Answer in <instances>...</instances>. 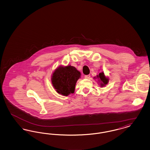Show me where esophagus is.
Here are the masks:
<instances>
[{
	"mask_svg": "<svg viewBox=\"0 0 150 150\" xmlns=\"http://www.w3.org/2000/svg\"><path fill=\"white\" fill-rule=\"evenodd\" d=\"M91 77V75H86L84 76V78L86 79H89V78Z\"/></svg>",
	"mask_w": 150,
	"mask_h": 150,
	"instance_id": "1",
	"label": "esophagus"
}]
</instances>
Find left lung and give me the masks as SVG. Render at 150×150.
Returning a JSON list of instances; mask_svg holds the SVG:
<instances>
[{
  "label": "left lung",
  "instance_id": "1",
  "mask_svg": "<svg viewBox=\"0 0 150 150\" xmlns=\"http://www.w3.org/2000/svg\"><path fill=\"white\" fill-rule=\"evenodd\" d=\"M97 78L98 79H100L99 80H100V82H101V84L100 86H105L106 85L107 83H108V79L106 78V76H105L104 75V73L103 72H100L99 74V75H97Z\"/></svg>",
  "mask_w": 150,
  "mask_h": 150
}]
</instances>
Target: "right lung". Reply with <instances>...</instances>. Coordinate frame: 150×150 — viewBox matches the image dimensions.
Wrapping results in <instances>:
<instances>
[{"label":"right lung","instance_id":"obj_1","mask_svg":"<svg viewBox=\"0 0 150 150\" xmlns=\"http://www.w3.org/2000/svg\"><path fill=\"white\" fill-rule=\"evenodd\" d=\"M80 75V72L74 66H60L53 72L52 83L57 93L67 96L74 92Z\"/></svg>","mask_w":150,"mask_h":150}]
</instances>
